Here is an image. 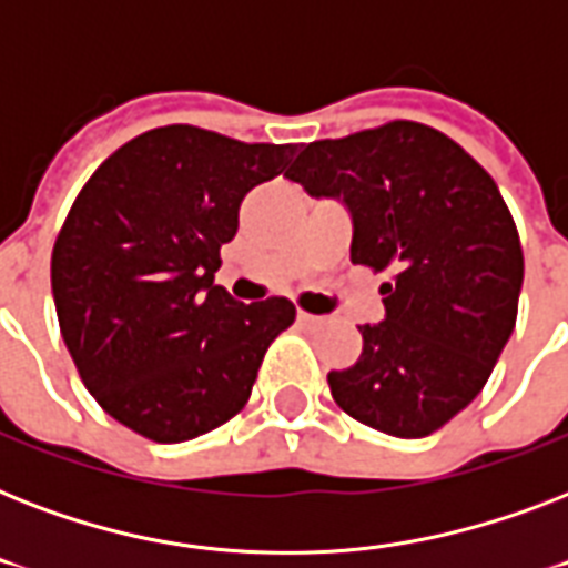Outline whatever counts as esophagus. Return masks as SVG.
<instances>
[{
    "mask_svg": "<svg viewBox=\"0 0 568 568\" xmlns=\"http://www.w3.org/2000/svg\"><path fill=\"white\" fill-rule=\"evenodd\" d=\"M297 321H301V324H303V327H306V329H315L324 318H318V315H312V312H303V310H301V312H297Z\"/></svg>",
    "mask_w": 568,
    "mask_h": 568,
    "instance_id": "obj_1",
    "label": "esophagus"
}]
</instances>
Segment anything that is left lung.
<instances>
[{"instance_id":"1","label":"left lung","mask_w":568,"mask_h":568,"mask_svg":"<svg viewBox=\"0 0 568 568\" xmlns=\"http://www.w3.org/2000/svg\"><path fill=\"white\" fill-rule=\"evenodd\" d=\"M354 214V265L386 271V321L329 372L342 409L374 430L422 439L466 409L501 356L525 280L510 209L471 155L415 120L303 144L285 171Z\"/></svg>"}]
</instances>
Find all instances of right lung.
Here are the masks:
<instances>
[{
  "instance_id": "1",
  "label": "right lung",
  "mask_w": 568,
  "mask_h": 568,
  "mask_svg": "<svg viewBox=\"0 0 568 568\" xmlns=\"http://www.w3.org/2000/svg\"><path fill=\"white\" fill-rule=\"evenodd\" d=\"M294 144H244L173 123L93 171L52 247L64 345L93 400L150 442H189L244 409L292 301L244 306L214 285L241 200Z\"/></svg>"
}]
</instances>
